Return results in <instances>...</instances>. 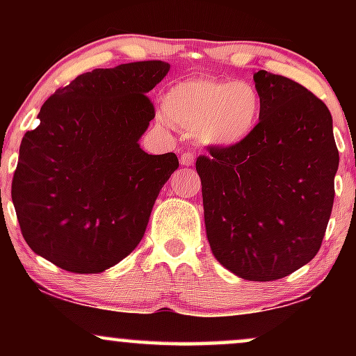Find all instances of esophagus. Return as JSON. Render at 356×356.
Masks as SVG:
<instances>
[{
  "mask_svg": "<svg viewBox=\"0 0 356 356\" xmlns=\"http://www.w3.org/2000/svg\"><path fill=\"white\" fill-rule=\"evenodd\" d=\"M194 159H195V155L192 152H184L181 155V164L182 165H192V164H194Z\"/></svg>",
  "mask_w": 356,
  "mask_h": 356,
  "instance_id": "34e87169",
  "label": "esophagus"
}]
</instances>
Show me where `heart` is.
Masks as SVG:
<instances>
[{
  "instance_id": "heart-1",
  "label": "heart",
  "mask_w": 356,
  "mask_h": 356,
  "mask_svg": "<svg viewBox=\"0 0 356 356\" xmlns=\"http://www.w3.org/2000/svg\"><path fill=\"white\" fill-rule=\"evenodd\" d=\"M170 124L204 147L234 149L252 137L263 117V97L254 83L214 76L182 80L164 97Z\"/></svg>"
}]
</instances>
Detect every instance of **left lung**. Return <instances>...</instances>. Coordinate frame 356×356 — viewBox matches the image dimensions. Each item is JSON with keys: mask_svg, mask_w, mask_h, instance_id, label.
<instances>
[{"mask_svg": "<svg viewBox=\"0 0 356 356\" xmlns=\"http://www.w3.org/2000/svg\"><path fill=\"white\" fill-rule=\"evenodd\" d=\"M263 117L249 140L199 155L204 222L216 259L249 281H275L320 251L338 170L333 118L309 90L254 73Z\"/></svg>", "mask_w": 356, "mask_h": 356, "instance_id": "1", "label": "left lung"}]
</instances>
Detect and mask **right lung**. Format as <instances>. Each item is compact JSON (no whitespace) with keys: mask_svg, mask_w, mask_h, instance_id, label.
I'll return each mask as SVG.
<instances>
[{"mask_svg":"<svg viewBox=\"0 0 356 356\" xmlns=\"http://www.w3.org/2000/svg\"><path fill=\"white\" fill-rule=\"evenodd\" d=\"M165 61L97 68L56 90L19 145L11 199L31 251L70 273L115 266L140 239L177 155L140 149Z\"/></svg>","mask_w":356,"mask_h":356,"instance_id":"obj_1","label":"right lung"}]
</instances>
